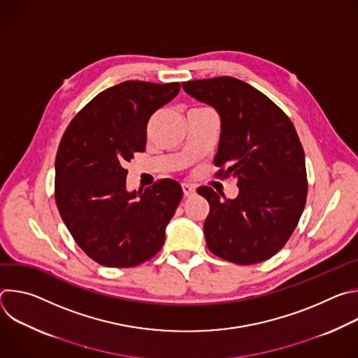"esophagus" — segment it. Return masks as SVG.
Wrapping results in <instances>:
<instances>
[{
    "label": "esophagus",
    "instance_id": "esophagus-1",
    "mask_svg": "<svg viewBox=\"0 0 358 358\" xmlns=\"http://www.w3.org/2000/svg\"><path fill=\"white\" fill-rule=\"evenodd\" d=\"M182 192L185 196H192L195 195V187L194 185H189V184H182Z\"/></svg>",
    "mask_w": 358,
    "mask_h": 358
}]
</instances>
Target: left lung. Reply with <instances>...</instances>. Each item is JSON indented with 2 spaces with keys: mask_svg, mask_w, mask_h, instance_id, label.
<instances>
[{
  "mask_svg": "<svg viewBox=\"0 0 358 358\" xmlns=\"http://www.w3.org/2000/svg\"><path fill=\"white\" fill-rule=\"evenodd\" d=\"M182 89L218 112L214 164L218 177L232 176L239 188L234 199L210 187L196 189L210 203L203 222L208 249L238 265L272 258L293 234L308 195L293 123L268 96L231 76L184 82Z\"/></svg>",
  "mask_w": 358,
  "mask_h": 358,
  "instance_id": "8db88e82",
  "label": "left lung"
}]
</instances>
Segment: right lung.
I'll use <instances>...</instances> for the list:
<instances>
[{
	"mask_svg": "<svg viewBox=\"0 0 358 358\" xmlns=\"http://www.w3.org/2000/svg\"><path fill=\"white\" fill-rule=\"evenodd\" d=\"M180 92V83L126 80L75 116L55 160V199L76 243L109 268L137 266L162 249L166 227L182 198L181 185L160 180L127 191L124 169L145 147L151 115Z\"/></svg>",
	"mask_w": 358,
	"mask_h": 358,
	"instance_id": "add662e5",
	"label": "right lung"
}]
</instances>
